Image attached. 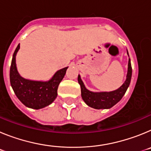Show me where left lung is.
I'll return each mask as SVG.
<instances>
[{
  "mask_svg": "<svg viewBox=\"0 0 151 151\" xmlns=\"http://www.w3.org/2000/svg\"><path fill=\"white\" fill-rule=\"evenodd\" d=\"M127 54H129L127 51ZM132 65L131 60H129L128 64V73L126 76V80L125 81L120 88L116 90L110 92H93L90 91L85 88L83 82L81 79V77L78 75V82L81 86V92L83 101L88 106L94 109H110L112 106L116 104L122 98L125 91L129 88V84L132 78Z\"/></svg>",
  "mask_w": 151,
  "mask_h": 151,
  "instance_id": "8db88e82",
  "label": "left lung"
}]
</instances>
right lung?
<instances>
[{
	"label": "right lung",
	"instance_id": "add662e5",
	"mask_svg": "<svg viewBox=\"0 0 151 151\" xmlns=\"http://www.w3.org/2000/svg\"><path fill=\"white\" fill-rule=\"evenodd\" d=\"M19 49L18 45L13 53L10 70V80L13 90L18 99L27 107L41 109L51 104L57 96V88L66 74L68 67L57 72L47 82L32 81L19 74L16 64V55Z\"/></svg>",
	"mask_w": 151,
	"mask_h": 151
}]
</instances>
